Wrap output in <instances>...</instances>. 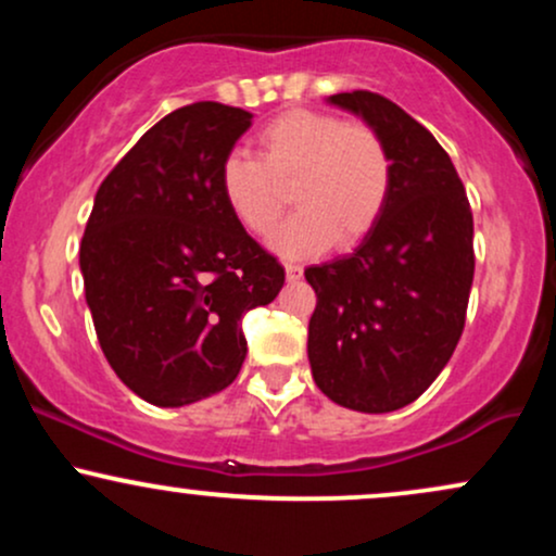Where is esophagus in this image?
<instances>
[{
    "label": "esophagus",
    "instance_id": "esophagus-1",
    "mask_svg": "<svg viewBox=\"0 0 556 556\" xmlns=\"http://www.w3.org/2000/svg\"><path fill=\"white\" fill-rule=\"evenodd\" d=\"M285 271H287V279H290V282H298V279L303 277V266L295 264V261H287Z\"/></svg>",
    "mask_w": 556,
    "mask_h": 556
}]
</instances>
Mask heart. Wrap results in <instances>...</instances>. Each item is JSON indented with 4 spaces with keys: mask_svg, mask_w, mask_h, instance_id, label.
Segmentation results:
<instances>
[{
    "mask_svg": "<svg viewBox=\"0 0 556 556\" xmlns=\"http://www.w3.org/2000/svg\"><path fill=\"white\" fill-rule=\"evenodd\" d=\"M258 159L225 156L219 190L235 219L266 238L287 206V188L298 212L274 235L287 256H305L334 245H355L376 227L392 195V154L371 125L344 123L321 110L279 112L256 132Z\"/></svg>",
    "mask_w": 556,
    "mask_h": 556,
    "instance_id": "b5f03b06",
    "label": "heart"
}]
</instances>
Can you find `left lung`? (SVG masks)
Wrapping results in <instances>:
<instances>
[{"label":"left lung","mask_w":556,"mask_h":556,"mask_svg":"<svg viewBox=\"0 0 556 556\" xmlns=\"http://www.w3.org/2000/svg\"><path fill=\"white\" fill-rule=\"evenodd\" d=\"M392 154V195L350 256L308 266L316 292L308 361L337 405L389 413L442 374L465 329L473 285V212L439 140L387 96L334 93Z\"/></svg>","instance_id":"1"}]
</instances>
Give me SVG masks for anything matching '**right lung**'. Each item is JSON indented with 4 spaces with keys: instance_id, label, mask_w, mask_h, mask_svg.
Listing matches in <instances>:
<instances>
[{
    "instance_id": "1",
    "label": "right lung",
    "mask_w": 556,
    "mask_h": 556,
    "mask_svg": "<svg viewBox=\"0 0 556 556\" xmlns=\"http://www.w3.org/2000/svg\"><path fill=\"white\" fill-rule=\"evenodd\" d=\"M251 112L195 101L169 112L96 193L80 271L114 374L159 407L206 400L238 379L240 318L285 285V266L227 208L219 167Z\"/></svg>"
}]
</instances>
